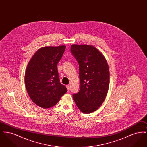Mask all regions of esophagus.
Wrapping results in <instances>:
<instances>
[{
  "label": "esophagus",
  "instance_id": "34e87169",
  "mask_svg": "<svg viewBox=\"0 0 147 147\" xmlns=\"http://www.w3.org/2000/svg\"><path fill=\"white\" fill-rule=\"evenodd\" d=\"M66 88L68 89V91H69L70 90V87H69V85H66Z\"/></svg>",
  "mask_w": 147,
  "mask_h": 147
}]
</instances>
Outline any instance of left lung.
I'll return each instance as SVG.
<instances>
[{"mask_svg":"<svg viewBox=\"0 0 147 147\" xmlns=\"http://www.w3.org/2000/svg\"><path fill=\"white\" fill-rule=\"evenodd\" d=\"M70 51L79 63L80 82L79 91L73 98L82 112H94L104 101L109 90L108 64L103 54L92 45L74 44Z\"/></svg>","mask_w":147,"mask_h":147,"instance_id":"obj_1","label":"left lung"}]
</instances>
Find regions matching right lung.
<instances>
[{
    "instance_id": "right-lung-1",
    "label": "right lung",
    "mask_w": 147,
    "mask_h": 147,
    "mask_svg": "<svg viewBox=\"0 0 147 147\" xmlns=\"http://www.w3.org/2000/svg\"><path fill=\"white\" fill-rule=\"evenodd\" d=\"M66 46H45L37 50L28 62L25 84L35 104L44 109L56 105L67 89L60 83L57 64Z\"/></svg>"
}]
</instances>
